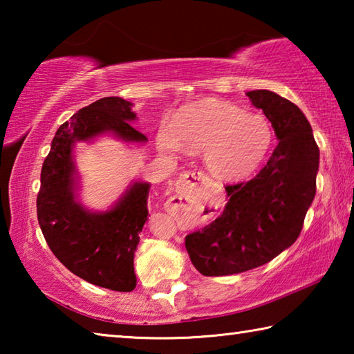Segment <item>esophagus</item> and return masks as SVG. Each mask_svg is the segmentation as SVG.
<instances>
[{
	"label": "esophagus",
	"instance_id": "esophagus-1",
	"mask_svg": "<svg viewBox=\"0 0 354 354\" xmlns=\"http://www.w3.org/2000/svg\"><path fill=\"white\" fill-rule=\"evenodd\" d=\"M209 184V178L203 171H185L184 175L178 179L176 190L185 192L187 189H201Z\"/></svg>",
	"mask_w": 354,
	"mask_h": 354
}]
</instances>
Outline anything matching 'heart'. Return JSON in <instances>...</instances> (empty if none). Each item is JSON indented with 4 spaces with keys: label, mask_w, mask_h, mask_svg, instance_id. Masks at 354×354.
Wrapping results in <instances>:
<instances>
[{
    "label": "heart",
    "mask_w": 354,
    "mask_h": 354,
    "mask_svg": "<svg viewBox=\"0 0 354 354\" xmlns=\"http://www.w3.org/2000/svg\"><path fill=\"white\" fill-rule=\"evenodd\" d=\"M273 142V124L266 115L223 100H203L184 107L173 118V127L158 134V145L165 153L203 151L207 171L220 181L253 175Z\"/></svg>",
    "instance_id": "obj_1"
}]
</instances>
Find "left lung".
I'll return each mask as SVG.
<instances>
[{
	"mask_svg": "<svg viewBox=\"0 0 354 354\" xmlns=\"http://www.w3.org/2000/svg\"><path fill=\"white\" fill-rule=\"evenodd\" d=\"M279 140L266 167L247 183L226 185L217 218L185 236V250L205 277L261 267L297 241L315 196L320 151L313 128L292 101L270 91L247 92Z\"/></svg>",
	"mask_w": 354,
	"mask_h": 354,
	"instance_id": "left-lung-1",
	"label": "left lung"
}]
</instances>
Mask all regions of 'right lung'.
<instances>
[{
	"instance_id": "1",
	"label": "right lung",
	"mask_w": 354,
	"mask_h": 354,
	"mask_svg": "<svg viewBox=\"0 0 354 354\" xmlns=\"http://www.w3.org/2000/svg\"><path fill=\"white\" fill-rule=\"evenodd\" d=\"M133 103L106 97L59 127L40 175L37 218L48 247L76 277L117 292L136 287L134 253L148 220V183H133L109 211L92 212L76 200V142L113 134L123 142L148 139L131 127Z\"/></svg>"
}]
</instances>
